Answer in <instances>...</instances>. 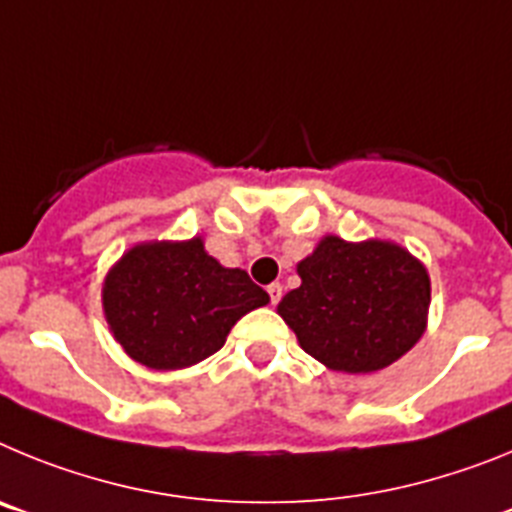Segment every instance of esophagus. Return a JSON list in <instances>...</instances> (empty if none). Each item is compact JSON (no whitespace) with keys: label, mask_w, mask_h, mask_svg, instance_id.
<instances>
[{"label":"esophagus","mask_w":512,"mask_h":512,"mask_svg":"<svg viewBox=\"0 0 512 512\" xmlns=\"http://www.w3.org/2000/svg\"><path fill=\"white\" fill-rule=\"evenodd\" d=\"M266 292H269V300H271V305H277V302L282 300V284H279V282L269 284V287H266Z\"/></svg>","instance_id":"34e87169"}]
</instances>
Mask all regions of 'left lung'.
<instances>
[{"mask_svg": "<svg viewBox=\"0 0 512 512\" xmlns=\"http://www.w3.org/2000/svg\"><path fill=\"white\" fill-rule=\"evenodd\" d=\"M297 274L302 284L279 302V315L328 369L377 372L423 336L431 279L395 243H346L328 235Z\"/></svg>", "mask_w": 512, "mask_h": 512, "instance_id": "1", "label": "left lung"}]
</instances>
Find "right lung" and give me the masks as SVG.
<instances>
[{
  "mask_svg": "<svg viewBox=\"0 0 512 512\" xmlns=\"http://www.w3.org/2000/svg\"><path fill=\"white\" fill-rule=\"evenodd\" d=\"M269 295L243 269L207 256L202 238L143 243L107 274L102 305L130 359L148 369H184L220 351L230 328Z\"/></svg>",
  "mask_w": 512,
  "mask_h": 512,
  "instance_id": "1",
  "label": "right lung"
}]
</instances>
